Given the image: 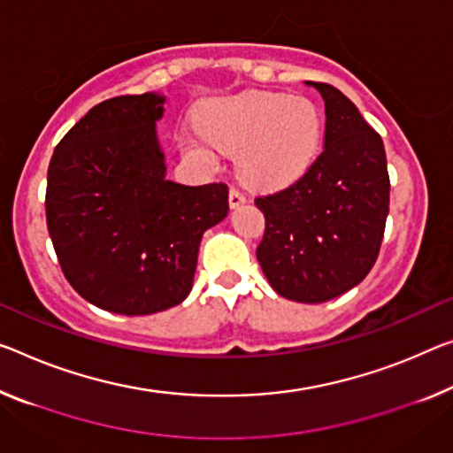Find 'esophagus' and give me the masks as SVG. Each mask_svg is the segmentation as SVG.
<instances>
[{
	"label": "esophagus",
	"instance_id": "esophagus-1",
	"mask_svg": "<svg viewBox=\"0 0 453 453\" xmlns=\"http://www.w3.org/2000/svg\"><path fill=\"white\" fill-rule=\"evenodd\" d=\"M245 203H247L245 194H242L241 190H236V188H231V192H228V204H231V208H239Z\"/></svg>",
	"mask_w": 453,
	"mask_h": 453
}]
</instances>
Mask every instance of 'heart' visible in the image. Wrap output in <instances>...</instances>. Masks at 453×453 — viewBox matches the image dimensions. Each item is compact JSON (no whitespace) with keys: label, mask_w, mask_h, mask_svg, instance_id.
I'll use <instances>...</instances> for the list:
<instances>
[{"label":"heart","mask_w":453,"mask_h":453,"mask_svg":"<svg viewBox=\"0 0 453 453\" xmlns=\"http://www.w3.org/2000/svg\"><path fill=\"white\" fill-rule=\"evenodd\" d=\"M200 134L222 154H236V170L255 188H280L310 168L322 142V115L299 95L250 93L211 103ZM186 148L196 150L194 139Z\"/></svg>","instance_id":"b5f03b06"}]
</instances>
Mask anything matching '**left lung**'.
<instances>
[{
    "label": "left lung",
    "instance_id": "obj_1",
    "mask_svg": "<svg viewBox=\"0 0 453 453\" xmlns=\"http://www.w3.org/2000/svg\"><path fill=\"white\" fill-rule=\"evenodd\" d=\"M324 151L302 178L255 200L265 214L257 259L277 294L302 303L342 296L379 257L388 214L385 145L357 105L326 82Z\"/></svg>",
    "mask_w": 453,
    "mask_h": 453
}]
</instances>
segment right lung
<instances>
[{
    "instance_id": "obj_1",
    "label": "right lung",
    "mask_w": 453,
    "mask_h": 453,
    "mask_svg": "<svg viewBox=\"0 0 453 453\" xmlns=\"http://www.w3.org/2000/svg\"><path fill=\"white\" fill-rule=\"evenodd\" d=\"M165 96L95 105L48 165L46 222L62 273L96 308L148 316L192 289L203 234L228 214L225 184L165 178L156 123Z\"/></svg>"
}]
</instances>
